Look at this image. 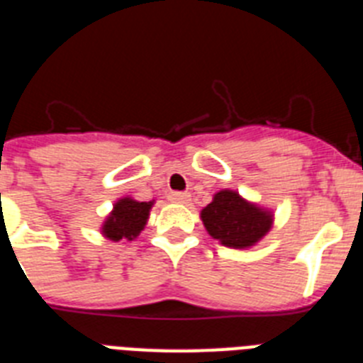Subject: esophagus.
<instances>
[{
    "instance_id": "obj_1",
    "label": "esophagus",
    "mask_w": 363,
    "mask_h": 363,
    "mask_svg": "<svg viewBox=\"0 0 363 363\" xmlns=\"http://www.w3.org/2000/svg\"><path fill=\"white\" fill-rule=\"evenodd\" d=\"M169 200L174 203H189V200H191V194L189 193H170Z\"/></svg>"
}]
</instances>
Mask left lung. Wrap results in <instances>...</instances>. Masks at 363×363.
I'll use <instances>...</instances> for the list:
<instances>
[{
  "mask_svg": "<svg viewBox=\"0 0 363 363\" xmlns=\"http://www.w3.org/2000/svg\"><path fill=\"white\" fill-rule=\"evenodd\" d=\"M203 228L222 246L246 250L259 244L274 228V211L250 202L233 189L213 194L211 203L200 211Z\"/></svg>",
  "mask_w": 363,
  "mask_h": 363,
  "instance_id": "1",
  "label": "left lung"
}]
</instances>
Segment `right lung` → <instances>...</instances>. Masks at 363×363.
<instances>
[{"mask_svg":"<svg viewBox=\"0 0 363 363\" xmlns=\"http://www.w3.org/2000/svg\"><path fill=\"white\" fill-rule=\"evenodd\" d=\"M152 207H154V200L139 202L132 196L119 198L102 222L101 235L111 242H119V240L132 242L147 225Z\"/></svg>","mask_w":363,"mask_h":363,"instance_id":"1","label":"right lung"}]
</instances>
